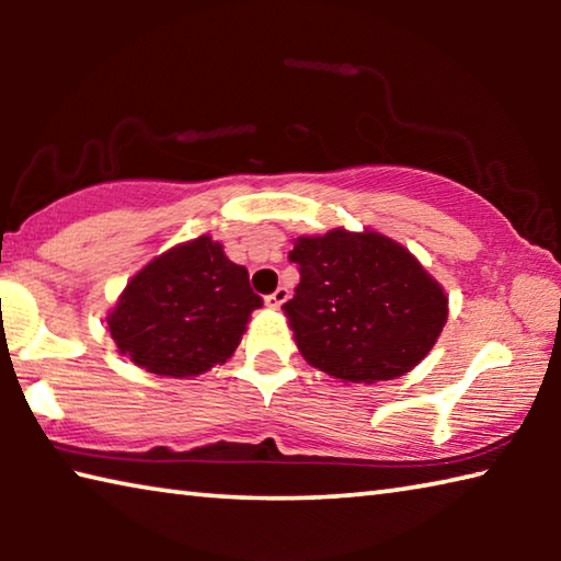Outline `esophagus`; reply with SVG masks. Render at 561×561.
Instances as JSON below:
<instances>
[{
    "label": "esophagus",
    "instance_id": "1",
    "mask_svg": "<svg viewBox=\"0 0 561 561\" xmlns=\"http://www.w3.org/2000/svg\"><path fill=\"white\" fill-rule=\"evenodd\" d=\"M289 299V289H284V287H279L277 291H272L270 297H264V304H267L270 309H279L284 301Z\"/></svg>",
    "mask_w": 561,
    "mask_h": 561
}]
</instances>
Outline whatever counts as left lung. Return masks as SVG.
I'll list each match as a JSON object with an SVG mask.
<instances>
[{
  "mask_svg": "<svg viewBox=\"0 0 561 561\" xmlns=\"http://www.w3.org/2000/svg\"><path fill=\"white\" fill-rule=\"evenodd\" d=\"M299 267L284 317L309 366L344 383L393 381L431 354L448 321L443 284L376 230L299 234Z\"/></svg>",
  "mask_w": 561,
  "mask_h": 561,
  "instance_id": "obj_1",
  "label": "left lung"
}]
</instances>
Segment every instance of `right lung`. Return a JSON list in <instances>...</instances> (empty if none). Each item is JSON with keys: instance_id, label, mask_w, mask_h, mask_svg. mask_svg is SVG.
<instances>
[{"instance_id": "right-lung-1", "label": "right lung", "mask_w": 561, "mask_h": 561, "mask_svg": "<svg viewBox=\"0 0 561 561\" xmlns=\"http://www.w3.org/2000/svg\"><path fill=\"white\" fill-rule=\"evenodd\" d=\"M262 297L210 234L170 247L138 270L108 311L118 354L148 374L193 378L240 346Z\"/></svg>"}]
</instances>
